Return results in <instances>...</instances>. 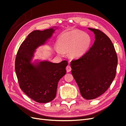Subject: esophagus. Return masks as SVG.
Masks as SVG:
<instances>
[{
  "mask_svg": "<svg viewBox=\"0 0 126 126\" xmlns=\"http://www.w3.org/2000/svg\"><path fill=\"white\" fill-rule=\"evenodd\" d=\"M66 70H67V72H70V71L71 70V68L70 66L68 65V66L66 67Z\"/></svg>",
  "mask_w": 126,
  "mask_h": 126,
  "instance_id": "34e87169",
  "label": "esophagus"
}]
</instances>
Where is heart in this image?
Listing matches in <instances>:
<instances>
[{"label":"heart","mask_w":126,"mask_h":126,"mask_svg":"<svg viewBox=\"0 0 126 126\" xmlns=\"http://www.w3.org/2000/svg\"><path fill=\"white\" fill-rule=\"evenodd\" d=\"M91 43V37L88 34L79 30H72L60 36L56 51L60 55L68 52L70 58H78L87 52Z\"/></svg>","instance_id":"heart-1"}]
</instances>
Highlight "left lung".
<instances>
[{
    "label": "left lung",
    "instance_id": "8db88e82",
    "mask_svg": "<svg viewBox=\"0 0 126 126\" xmlns=\"http://www.w3.org/2000/svg\"><path fill=\"white\" fill-rule=\"evenodd\" d=\"M95 40L88 51L71 61V74L82 97L96 98L108 89L115 78L118 58L111 40L100 30L88 28Z\"/></svg>",
    "mask_w": 126,
    "mask_h": 126
}]
</instances>
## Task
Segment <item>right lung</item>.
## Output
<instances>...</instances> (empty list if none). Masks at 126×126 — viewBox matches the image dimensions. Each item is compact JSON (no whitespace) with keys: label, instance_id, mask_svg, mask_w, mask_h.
<instances>
[{"label":"right lung","instance_id":"1","mask_svg":"<svg viewBox=\"0 0 126 126\" xmlns=\"http://www.w3.org/2000/svg\"><path fill=\"white\" fill-rule=\"evenodd\" d=\"M57 28L37 30L30 33L21 44L16 56L15 71L20 88L37 102L47 103L54 100L59 80L66 74V60L59 63L47 60L31 63L36 49L46 43Z\"/></svg>","mask_w":126,"mask_h":126}]
</instances>
